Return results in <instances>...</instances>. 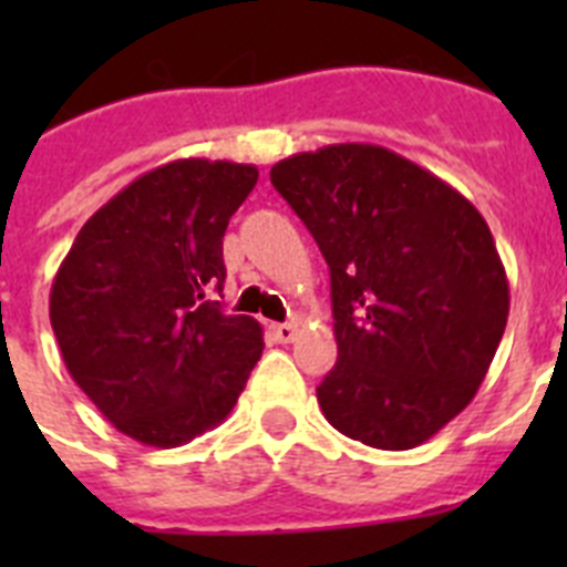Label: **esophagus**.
I'll use <instances>...</instances> for the list:
<instances>
[{
	"label": "esophagus",
	"instance_id": "obj_1",
	"mask_svg": "<svg viewBox=\"0 0 567 567\" xmlns=\"http://www.w3.org/2000/svg\"><path fill=\"white\" fill-rule=\"evenodd\" d=\"M269 334H272L275 343H292L298 338V327L295 323H272L269 327Z\"/></svg>",
	"mask_w": 567,
	"mask_h": 567
}]
</instances>
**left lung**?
<instances>
[{
  "instance_id": "8db88e82",
  "label": "left lung",
  "mask_w": 567,
  "mask_h": 567,
  "mask_svg": "<svg viewBox=\"0 0 567 567\" xmlns=\"http://www.w3.org/2000/svg\"><path fill=\"white\" fill-rule=\"evenodd\" d=\"M332 278L338 363L318 403L346 437L405 452L474 400L508 320L477 207L378 144H329L269 173Z\"/></svg>"
}]
</instances>
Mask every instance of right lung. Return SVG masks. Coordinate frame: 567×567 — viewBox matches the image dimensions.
Instances as JSON below:
<instances>
[{
  "mask_svg": "<svg viewBox=\"0 0 567 567\" xmlns=\"http://www.w3.org/2000/svg\"><path fill=\"white\" fill-rule=\"evenodd\" d=\"M258 167L178 158L113 195L79 229L50 287L64 365L127 437L175 449L227 420L264 329L227 315L224 233Z\"/></svg>",
  "mask_w": 567,
  "mask_h": 567,
  "instance_id": "obj_1",
  "label": "right lung"
}]
</instances>
